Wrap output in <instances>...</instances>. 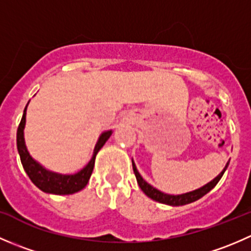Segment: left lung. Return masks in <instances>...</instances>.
Here are the masks:
<instances>
[{
    "instance_id": "left-lung-1",
    "label": "left lung",
    "mask_w": 251,
    "mask_h": 251,
    "mask_svg": "<svg viewBox=\"0 0 251 251\" xmlns=\"http://www.w3.org/2000/svg\"><path fill=\"white\" fill-rule=\"evenodd\" d=\"M228 164L229 163H227L226 168L224 169V171H222V173L220 174L216 178L212 179L211 182H209L207 184H205V186L201 187V188L196 189V191H193V192H189V193L181 194V196H170V194H165V193H163V192L158 191V189L154 188V187H151V184L147 183V182L142 178V176L138 174V171H137V169H136L133 161H132V168H133V173H135V175H136V179H137L138 184H140V188L143 191V193L146 194V196H148L149 198L153 199V201H159V203L173 205V206H179V205H186L189 203H193V201H198V199H201V197H204L206 193H209V192L211 191V189L214 188L217 183H219V181L221 179L222 175L225 174V171H226Z\"/></svg>"
}]
</instances>
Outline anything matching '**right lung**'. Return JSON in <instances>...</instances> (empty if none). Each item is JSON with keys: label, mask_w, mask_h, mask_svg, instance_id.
Wrapping results in <instances>:
<instances>
[{"label": "right lung", "mask_w": 251, "mask_h": 251, "mask_svg": "<svg viewBox=\"0 0 251 251\" xmlns=\"http://www.w3.org/2000/svg\"><path fill=\"white\" fill-rule=\"evenodd\" d=\"M25 110H26V107H25L23 118L22 120H20L19 126H18L17 147L18 151H19L20 161H22L23 168H24L25 173L27 174L29 178L32 181V183L36 187H39L41 191L52 194H73L75 193V192H78L82 188H85L88 179H90L91 175H92L93 166H95L96 154L98 153V151L104 146L105 142H107L108 138L110 137L111 131H107V132L102 133V136H100V140H98L97 144H96L92 159H91L90 163H88L82 170L78 171V173L75 175L54 174L42 168V166L40 165V164H37L36 161L30 156V154L27 153L24 142V132H23L25 126Z\"/></svg>", "instance_id": "add662e5"}]
</instances>
